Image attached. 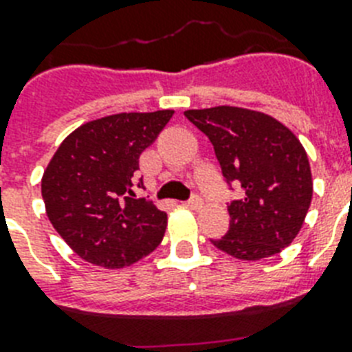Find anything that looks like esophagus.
Instances as JSON below:
<instances>
[{
  "mask_svg": "<svg viewBox=\"0 0 352 352\" xmlns=\"http://www.w3.org/2000/svg\"><path fill=\"white\" fill-rule=\"evenodd\" d=\"M186 206H190V208L193 210L201 208V206H203V199L199 197V195H192V197L186 201Z\"/></svg>",
  "mask_w": 352,
  "mask_h": 352,
  "instance_id": "1",
  "label": "esophagus"
}]
</instances>
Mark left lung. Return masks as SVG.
Here are the masks:
<instances>
[{"label": "left lung", "instance_id": "obj_1", "mask_svg": "<svg viewBox=\"0 0 352 352\" xmlns=\"http://www.w3.org/2000/svg\"><path fill=\"white\" fill-rule=\"evenodd\" d=\"M184 117L210 138L230 190L243 188V197L228 203L230 228L214 246L245 261L279 254L311 206V166L300 140L276 118L243 107L190 109Z\"/></svg>", "mask_w": 352, "mask_h": 352}]
</instances>
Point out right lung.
I'll use <instances>...</instances> for the list:
<instances>
[{
    "label": "right lung",
    "instance_id": "1",
    "mask_svg": "<svg viewBox=\"0 0 352 352\" xmlns=\"http://www.w3.org/2000/svg\"><path fill=\"white\" fill-rule=\"evenodd\" d=\"M171 117V109L111 115L80 126L60 144L41 179V197L54 230L82 259L122 268L160 245L166 214L133 186L140 153Z\"/></svg>",
    "mask_w": 352,
    "mask_h": 352
}]
</instances>
